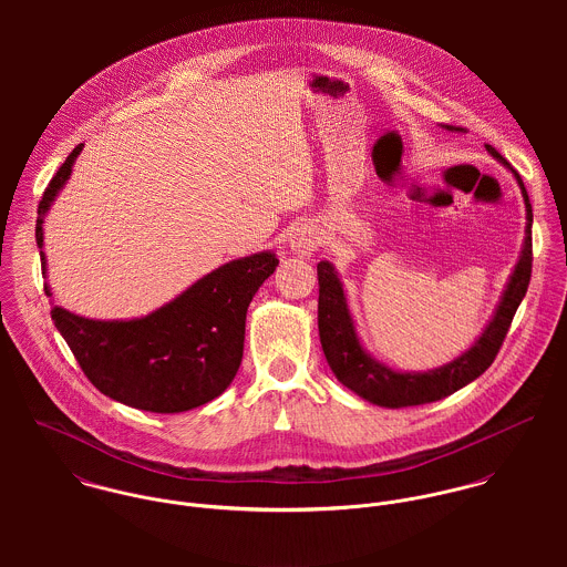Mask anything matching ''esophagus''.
Returning a JSON list of instances; mask_svg holds the SVG:
<instances>
[{
  "label": "esophagus",
  "instance_id": "34e87169",
  "mask_svg": "<svg viewBox=\"0 0 567 567\" xmlns=\"http://www.w3.org/2000/svg\"><path fill=\"white\" fill-rule=\"evenodd\" d=\"M321 231L317 227H310V225H303L299 227L292 238H290V246H292V252L299 255V257H312L317 246L321 244Z\"/></svg>",
  "mask_w": 567,
  "mask_h": 567
}]
</instances>
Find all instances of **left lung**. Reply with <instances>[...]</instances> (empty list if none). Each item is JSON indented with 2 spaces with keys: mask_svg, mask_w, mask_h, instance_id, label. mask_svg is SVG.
Listing matches in <instances>:
<instances>
[{
  "mask_svg": "<svg viewBox=\"0 0 567 567\" xmlns=\"http://www.w3.org/2000/svg\"><path fill=\"white\" fill-rule=\"evenodd\" d=\"M445 131L465 133L461 126L443 124ZM488 155L502 163L515 176L524 205H526V238L519 252V259L506 281V288L499 297V303L478 336V340L452 362L432 369V371H395L384 362L375 360L360 342L353 317L347 306V295L338 279V272L331 261H319V336L323 344L324 358L333 375L340 384L353 391L358 398L382 405V408H405V405L430 404L439 402L458 389L467 386L476 378H481L491 362L495 360L511 321L526 297L530 268H533V207L526 194V187L519 174L511 167L493 146H486Z\"/></svg>",
  "mask_w": 567,
  "mask_h": 567,
  "instance_id": "left-lung-1",
  "label": "left lung"
}]
</instances>
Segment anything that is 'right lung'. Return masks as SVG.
<instances>
[{
  "label": "right lung",
  "mask_w": 567,
  "mask_h": 567,
  "mask_svg": "<svg viewBox=\"0 0 567 567\" xmlns=\"http://www.w3.org/2000/svg\"><path fill=\"white\" fill-rule=\"evenodd\" d=\"M81 153L79 144L39 203L34 236L43 275V220ZM277 264L272 250L227 261L142 319L95 321L52 301V321L100 393L148 412H185L216 400L234 382L243 362L248 303ZM45 295L52 297L48 284Z\"/></svg>",
  "instance_id": "1"
}]
</instances>
